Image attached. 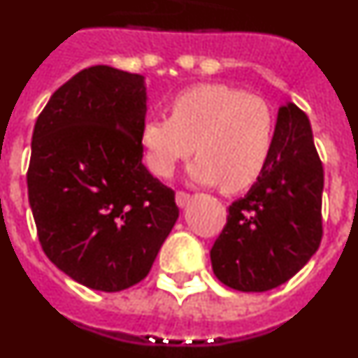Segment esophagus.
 Instances as JSON below:
<instances>
[{"instance_id":"esophagus-1","label":"esophagus","mask_w":358,"mask_h":358,"mask_svg":"<svg viewBox=\"0 0 358 358\" xmlns=\"http://www.w3.org/2000/svg\"><path fill=\"white\" fill-rule=\"evenodd\" d=\"M176 202H177V206H179V208H185L186 204L189 202V194H186V192H177Z\"/></svg>"}]
</instances>
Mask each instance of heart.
<instances>
[{"label": "heart", "instance_id": "heart-1", "mask_svg": "<svg viewBox=\"0 0 358 358\" xmlns=\"http://www.w3.org/2000/svg\"><path fill=\"white\" fill-rule=\"evenodd\" d=\"M170 116L141 125L145 161L152 173L170 177L177 163L197 152L188 177L218 185L227 194L249 188L260 177L273 148L271 109L258 96L226 84H199L173 94Z\"/></svg>", "mask_w": 358, "mask_h": 358}]
</instances>
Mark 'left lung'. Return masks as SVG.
Returning a JSON list of instances; mask_svg holds the SVG:
<instances>
[{
  "label": "left lung",
  "instance_id": "8db88e82",
  "mask_svg": "<svg viewBox=\"0 0 358 358\" xmlns=\"http://www.w3.org/2000/svg\"><path fill=\"white\" fill-rule=\"evenodd\" d=\"M322 186L308 116L281 106L264 172L231 204L210 251L215 276L240 292H265L301 271L322 238Z\"/></svg>",
  "mask_w": 358,
  "mask_h": 358
}]
</instances>
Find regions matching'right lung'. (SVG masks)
<instances>
[{"instance_id":"1","label":"right lung","mask_w":358,"mask_h":358,"mask_svg":"<svg viewBox=\"0 0 358 358\" xmlns=\"http://www.w3.org/2000/svg\"><path fill=\"white\" fill-rule=\"evenodd\" d=\"M145 115L141 75L91 66L52 94L34 127L37 236L50 262L90 289L140 283L179 217L173 189L141 161Z\"/></svg>"}]
</instances>
